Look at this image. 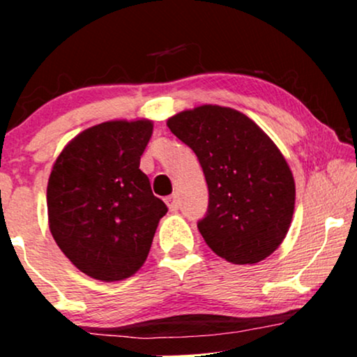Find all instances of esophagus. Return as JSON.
<instances>
[{"instance_id": "1", "label": "esophagus", "mask_w": 357, "mask_h": 357, "mask_svg": "<svg viewBox=\"0 0 357 357\" xmlns=\"http://www.w3.org/2000/svg\"><path fill=\"white\" fill-rule=\"evenodd\" d=\"M165 203H167V206H169L170 211H177L178 206H180L177 195H170V197L165 198Z\"/></svg>"}]
</instances>
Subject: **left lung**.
Segmentation results:
<instances>
[{"label":"left lung","mask_w":357,"mask_h":357,"mask_svg":"<svg viewBox=\"0 0 357 357\" xmlns=\"http://www.w3.org/2000/svg\"><path fill=\"white\" fill-rule=\"evenodd\" d=\"M167 126L193 149L206 178L209 203L198 231L208 247L236 265L270 257L289 231L296 203L294 177L270 136L219 105L180 112Z\"/></svg>","instance_id":"1"}]
</instances>
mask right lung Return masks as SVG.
<instances>
[{"instance_id":"add662e5","label":"right lung","mask_w":357,"mask_h":357,"mask_svg":"<svg viewBox=\"0 0 357 357\" xmlns=\"http://www.w3.org/2000/svg\"><path fill=\"white\" fill-rule=\"evenodd\" d=\"M151 135V120L105 121L71 139L53 164L50 232L73 265L94 280L135 275L167 213L139 169Z\"/></svg>"}]
</instances>
